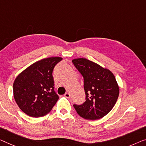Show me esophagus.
<instances>
[{"label": "esophagus", "mask_w": 146, "mask_h": 146, "mask_svg": "<svg viewBox=\"0 0 146 146\" xmlns=\"http://www.w3.org/2000/svg\"><path fill=\"white\" fill-rule=\"evenodd\" d=\"M64 96L67 98H70V94H69V92H66V94H64Z\"/></svg>", "instance_id": "34e87169"}]
</instances>
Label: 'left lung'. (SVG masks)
<instances>
[{
    "instance_id": "8db88e82",
    "label": "left lung",
    "mask_w": 146,
    "mask_h": 146,
    "mask_svg": "<svg viewBox=\"0 0 146 146\" xmlns=\"http://www.w3.org/2000/svg\"><path fill=\"white\" fill-rule=\"evenodd\" d=\"M84 78L86 101L82 105L74 104L76 111L87 120H97L110 113L118 99L119 86L110 69L86 59L72 60Z\"/></svg>"
}]
</instances>
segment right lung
Wrapping results in <instances>:
<instances>
[{"label": "right lung", "mask_w": 146, "mask_h": 146, "mask_svg": "<svg viewBox=\"0 0 146 146\" xmlns=\"http://www.w3.org/2000/svg\"><path fill=\"white\" fill-rule=\"evenodd\" d=\"M62 60L60 57L44 58L35 62L17 76L13 84L14 97L25 114L33 117H43L57 102L59 97L54 90L52 71Z\"/></svg>", "instance_id": "1"}]
</instances>
